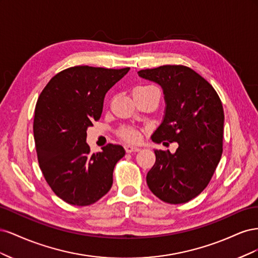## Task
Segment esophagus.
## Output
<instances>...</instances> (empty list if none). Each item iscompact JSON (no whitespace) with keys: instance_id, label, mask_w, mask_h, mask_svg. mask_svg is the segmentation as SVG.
<instances>
[{"instance_id":"1","label":"esophagus","mask_w":258,"mask_h":258,"mask_svg":"<svg viewBox=\"0 0 258 258\" xmlns=\"http://www.w3.org/2000/svg\"><path fill=\"white\" fill-rule=\"evenodd\" d=\"M124 150H126L127 153H134V152H139L140 148L134 145H124Z\"/></svg>"}]
</instances>
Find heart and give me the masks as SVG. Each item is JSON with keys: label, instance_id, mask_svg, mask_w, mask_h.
<instances>
[{"label": "heart", "instance_id": "heart-1", "mask_svg": "<svg viewBox=\"0 0 258 258\" xmlns=\"http://www.w3.org/2000/svg\"><path fill=\"white\" fill-rule=\"evenodd\" d=\"M148 87H153V86H140V87L136 88V89H140V88H148ZM119 136L124 140V141H128L131 143H136L139 142L141 140V131L136 129V128H122L119 130Z\"/></svg>", "mask_w": 258, "mask_h": 258}]
</instances>
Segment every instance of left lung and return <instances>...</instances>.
Wrapping results in <instances>:
<instances>
[{
	"label": "left lung",
	"mask_w": 258,
	"mask_h": 258,
	"mask_svg": "<svg viewBox=\"0 0 258 258\" xmlns=\"http://www.w3.org/2000/svg\"><path fill=\"white\" fill-rule=\"evenodd\" d=\"M138 74L160 85L165 95V117L152 140L178 144L174 154L154 151L156 161L146 175L147 185L167 204H185L206 188L221 160V99L212 85L185 66H162Z\"/></svg>",
	"instance_id": "1"
}]
</instances>
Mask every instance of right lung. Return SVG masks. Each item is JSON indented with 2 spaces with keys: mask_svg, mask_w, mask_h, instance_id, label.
Returning a JSON list of instances; mask_svg holds the SVG:
<instances>
[{
  "mask_svg": "<svg viewBox=\"0 0 258 258\" xmlns=\"http://www.w3.org/2000/svg\"><path fill=\"white\" fill-rule=\"evenodd\" d=\"M77 66L54 75L35 105L33 132L43 175L59 198L73 206H90L111 189L121 145L107 144L90 154L87 129L103 110L105 93L128 73Z\"/></svg>",
  "mask_w": 258,
  "mask_h": 258,
  "instance_id": "1",
  "label": "right lung"
}]
</instances>
